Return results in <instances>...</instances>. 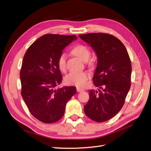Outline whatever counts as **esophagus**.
Segmentation results:
<instances>
[{"mask_svg": "<svg viewBox=\"0 0 151 151\" xmlns=\"http://www.w3.org/2000/svg\"><path fill=\"white\" fill-rule=\"evenodd\" d=\"M84 91V89L83 88H77V92H82V91Z\"/></svg>", "mask_w": 151, "mask_h": 151, "instance_id": "esophagus-1", "label": "esophagus"}]
</instances>
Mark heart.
I'll return each instance as SVG.
<instances>
[{"mask_svg": "<svg viewBox=\"0 0 151 151\" xmlns=\"http://www.w3.org/2000/svg\"><path fill=\"white\" fill-rule=\"evenodd\" d=\"M72 53L83 61H87L89 59L91 52L89 48L83 45H77L72 50ZM67 56L65 53H62L58 58L57 65L62 72L66 69ZM89 77V74L86 72H71L65 77V82L67 84L83 87L86 84V81Z\"/></svg>", "mask_w": 151, "mask_h": 151, "instance_id": "obj_1", "label": "heart"}]
</instances>
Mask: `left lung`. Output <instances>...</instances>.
Wrapping results in <instances>:
<instances>
[{"instance_id":"left-lung-1","label":"left lung","mask_w":151,"mask_h":151,"mask_svg":"<svg viewBox=\"0 0 151 151\" xmlns=\"http://www.w3.org/2000/svg\"><path fill=\"white\" fill-rule=\"evenodd\" d=\"M79 36L93 48L98 58L93 83L99 89L89 90V99L84 106L85 114L95 122L107 121L120 111L130 88L129 53L121 41L111 35L88 33Z\"/></svg>"}]
</instances>
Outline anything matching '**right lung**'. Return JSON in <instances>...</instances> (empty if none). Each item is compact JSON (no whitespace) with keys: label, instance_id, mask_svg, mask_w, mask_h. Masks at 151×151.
<instances>
[{"label":"right lung","instance_id":"add662e5","mask_svg":"<svg viewBox=\"0 0 151 151\" xmlns=\"http://www.w3.org/2000/svg\"><path fill=\"white\" fill-rule=\"evenodd\" d=\"M77 39L76 35H45L31 45L24 56L20 72L22 97L32 115L43 123L60 120L67 103L76 93L74 86L55 88L62 80L58 58Z\"/></svg>","mask_w":151,"mask_h":151}]
</instances>
